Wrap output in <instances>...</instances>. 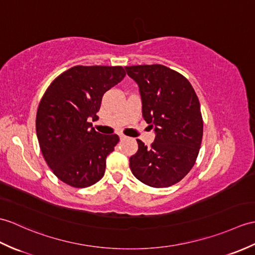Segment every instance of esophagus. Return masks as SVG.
I'll return each mask as SVG.
<instances>
[{"mask_svg":"<svg viewBox=\"0 0 255 255\" xmlns=\"http://www.w3.org/2000/svg\"><path fill=\"white\" fill-rule=\"evenodd\" d=\"M126 138V135L125 134H123V133H120V139L121 140H123V139H125Z\"/></svg>","mask_w":255,"mask_h":255,"instance_id":"1","label":"esophagus"}]
</instances>
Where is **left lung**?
<instances>
[{
  "label": "left lung",
  "instance_id": "1",
  "mask_svg": "<svg viewBox=\"0 0 255 255\" xmlns=\"http://www.w3.org/2000/svg\"><path fill=\"white\" fill-rule=\"evenodd\" d=\"M125 70L139 87L142 117L155 133L150 147L137 139L130 169L150 187L173 186L190 171L199 154L203 135L199 99L185 77L163 65L126 66Z\"/></svg>",
  "mask_w": 255,
  "mask_h": 255
}]
</instances>
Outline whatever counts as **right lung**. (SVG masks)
I'll return each instance as SVG.
<instances>
[{
    "label": "right lung",
    "mask_w": 255,
    "mask_h": 255,
    "mask_svg": "<svg viewBox=\"0 0 255 255\" xmlns=\"http://www.w3.org/2000/svg\"><path fill=\"white\" fill-rule=\"evenodd\" d=\"M121 66H75L46 89L39 104L35 129L45 162L58 179L86 188L104 176L106 157L120 141L117 134L96 131L104 93L125 77Z\"/></svg>",
    "instance_id": "add662e5"
}]
</instances>
